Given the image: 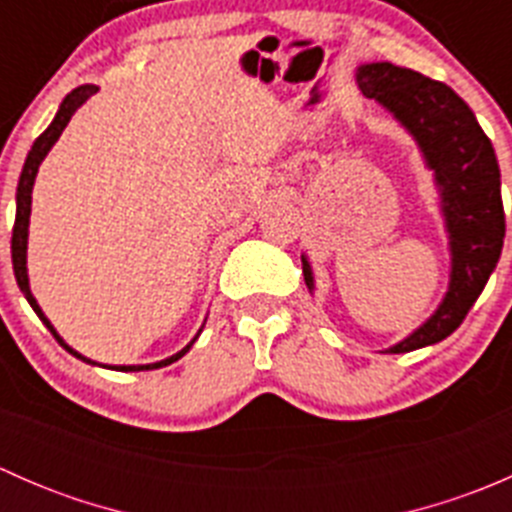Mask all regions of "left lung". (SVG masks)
<instances>
[{
	"label": "left lung",
	"mask_w": 512,
	"mask_h": 512,
	"mask_svg": "<svg viewBox=\"0 0 512 512\" xmlns=\"http://www.w3.org/2000/svg\"><path fill=\"white\" fill-rule=\"evenodd\" d=\"M364 96L389 108L416 138L428 168L436 173L443 215L451 235V285L446 299L411 337L386 349L414 352L456 332L476 304L490 272L498 265L505 237L500 170L490 138L461 96L443 81L381 61L356 74ZM304 282L312 289V270L302 257Z\"/></svg>",
	"instance_id": "8db88e82"
}]
</instances>
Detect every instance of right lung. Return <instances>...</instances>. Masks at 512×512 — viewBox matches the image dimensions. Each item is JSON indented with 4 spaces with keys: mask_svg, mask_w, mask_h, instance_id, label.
<instances>
[{
    "mask_svg": "<svg viewBox=\"0 0 512 512\" xmlns=\"http://www.w3.org/2000/svg\"><path fill=\"white\" fill-rule=\"evenodd\" d=\"M96 86H79V89H74L71 94H66L64 101H61L59 106V113H56V118L51 121V126L46 128L44 133H41L39 138L34 141L32 151H29L27 156V163H24V170L22 175H19V188H17V220H14V230H12V265H14V277H17V285L19 289L24 292V297H27V302L32 304V309L36 314H39L41 322L46 324V329H49L51 334H54L56 342L61 344L64 349H69L71 354L76 356V359H84L79 352H74V349L69 347V344H64V339L56 334V329L51 327L49 319L44 317V312H41V307L36 304L32 289H29V277H27V237H29V215H32V188H34V178H36V170H39L41 160L46 158V153L51 151V146H54L56 141H59L61 131L66 128V123L71 121V116H74L76 108L81 106V103L89 101L91 96L96 94ZM195 342V339H193ZM193 342L188 344V347L183 349V352H178L175 356H170V359H163L158 361V364H146V366H111V369H121V371H148V369H160V366H168L173 364V361H178L180 356L188 352L190 347H193ZM89 361V359H84Z\"/></svg>",
    "mask_w": 512,
    "mask_h": 512,
    "instance_id": "1",
    "label": "right lung"
}]
</instances>
